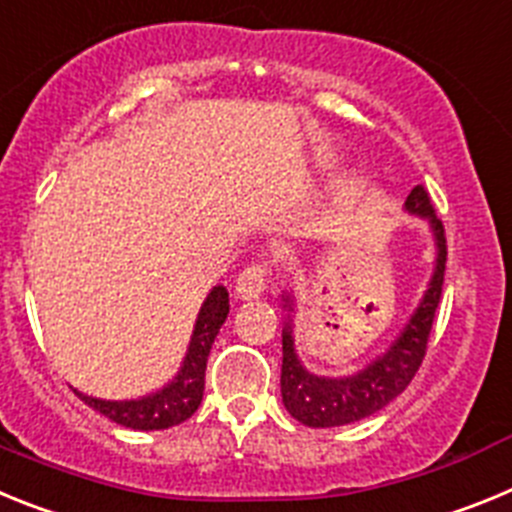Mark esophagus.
I'll use <instances>...</instances> for the list:
<instances>
[{
	"mask_svg": "<svg viewBox=\"0 0 512 512\" xmlns=\"http://www.w3.org/2000/svg\"><path fill=\"white\" fill-rule=\"evenodd\" d=\"M266 287V266L264 264H251L243 269L235 279V295L241 300H256Z\"/></svg>",
	"mask_w": 512,
	"mask_h": 512,
	"instance_id": "esophagus-1",
	"label": "esophagus"
}]
</instances>
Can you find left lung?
I'll use <instances>...</instances> for the list:
<instances>
[{
  "instance_id": "left-lung-1",
  "label": "left lung",
  "mask_w": 512,
  "mask_h": 512,
  "mask_svg": "<svg viewBox=\"0 0 512 512\" xmlns=\"http://www.w3.org/2000/svg\"><path fill=\"white\" fill-rule=\"evenodd\" d=\"M405 210L425 220L431 228L433 243H436L431 282L423 292V300L418 302L415 312L410 315L405 328L397 333L395 341L390 343V348L366 366H361L359 372L346 374V377H323V374L310 372L300 361L295 348V323H292L295 297L289 292L282 295L284 310H287L282 328V402L287 413L300 420L302 425L336 428V425L356 423V420L379 413L397 395L405 392L410 379L418 372V366L423 364L425 346H428L436 307L441 300L446 235H443V223L433 212L431 197L420 184L408 194Z\"/></svg>"
}]
</instances>
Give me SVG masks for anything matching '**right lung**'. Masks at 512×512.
Instances as JSON below:
<instances>
[{
  "mask_svg": "<svg viewBox=\"0 0 512 512\" xmlns=\"http://www.w3.org/2000/svg\"><path fill=\"white\" fill-rule=\"evenodd\" d=\"M228 310V289L217 284L210 289V295L200 307V315L194 320L192 338H189L179 372L161 390L135 397V400H99V397H89L79 390L74 392L104 418L133 428V431H164L171 425L184 423L200 408L202 392H205L207 356H210L215 336L220 333V325L228 318Z\"/></svg>",
  "mask_w": 512,
  "mask_h": 512,
  "instance_id": "add662e5",
  "label": "right lung"
}]
</instances>
